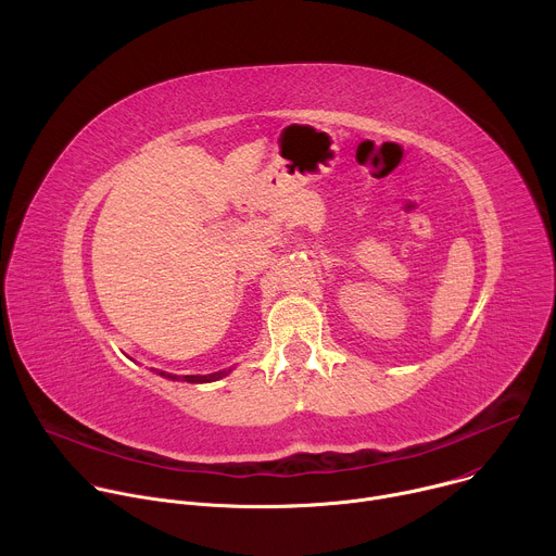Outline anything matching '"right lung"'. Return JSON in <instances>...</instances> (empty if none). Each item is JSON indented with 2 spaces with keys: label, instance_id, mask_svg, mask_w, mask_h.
<instances>
[{
  "label": "right lung",
  "instance_id": "obj_1",
  "mask_svg": "<svg viewBox=\"0 0 556 556\" xmlns=\"http://www.w3.org/2000/svg\"><path fill=\"white\" fill-rule=\"evenodd\" d=\"M228 371H230V369H228ZM228 371H215V374H208V376H182V380H187V382H211V380H217V378L226 376ZM161 376L172 378V380H178V378H180V376H176V374H167V371H161Z\"/></svg>",
  "mask_w": 556,
  "mask_h": 556
}]
</instances>
